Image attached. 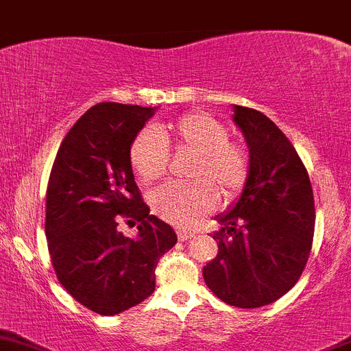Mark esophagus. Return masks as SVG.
Masks as SVG:
<instances>
[{
    "label": "esophagus",
    "instance_id": "1",
    "mask_svg": "<svg viewBox=\"0 0 351 351\" xmlns=\"http://www.w3.org/2000/svg\"><path fill=\"white\" fill-rule=\"evenodd\" d=\"M193 237H194L193 231L177 230V238H179V241H186V240H189V238H193Z\"/></svg>",
    "mask_w": 351,
    "mask_h": 351
}]
</instances>
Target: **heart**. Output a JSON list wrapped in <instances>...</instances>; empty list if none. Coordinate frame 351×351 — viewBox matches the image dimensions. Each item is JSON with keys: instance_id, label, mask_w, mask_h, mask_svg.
Wrapping results in <instances>:
<instances>
[{"instance_id": "obj_1", "label": "heart", "mask_w": 351, "mask_h": 351, "mask_svg": "<svg viewBox=\"0 0 351 351\" xmlns=\"http://www.w3.org/2000/svg\"><path fill=\"white\" fill-rule=\"evenodd\" d=\"M196 155L191 179L194 184H164L152 191L155 215L177 226H193L216 208L218 196L231 201L243 189L250 162L243 147L228 142L230 132L221 121L206 113H191L172 126L147 128L130 149V164L145 184L164 177L169 165V147Z\"/></svg>"}]
</instances>
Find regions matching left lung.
<instances>
[{"mask_svg": "<svg viewBox=\"0 0 351 351\" xmlns=\"http://www.w3.org/2000/svg\"><path fill=\"white\" fill-rule=\"evenodd\" d=\"M250 157L248 179L213 234L218 255L202 269L204 282L230 306L254 309L294 287L314 234L313 187L292 143L272 120L233 104Z\"/></svg>", "mask_w": 351, "mask_h": 351, "instance_id": "obj_1", "label": "left lung"}]
</instances>
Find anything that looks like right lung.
I'll return each mask as SVG.
<instances>
[{
    "mask_svg": "<svg viewBox=\"0 0 351 351\" xmlns=\"http://www.w3.org/2000/svg\"><path fill=\"white\" fill-rule=\"evenodd\" d=\"M157 108L99 103L60 143L47 186L45 234L57 279L103 316L140 304L155 291L158 258L177 243L171 225L140 197L130 149ZM137 225L125 237L117 223Z\"/></svg>",
    "mask_w": 351,
    "mask_h": 351,
    "instance_id": "right-lung-1",
    "label": "right lung"
}]
</instances>
